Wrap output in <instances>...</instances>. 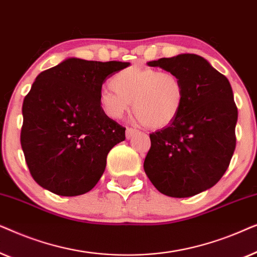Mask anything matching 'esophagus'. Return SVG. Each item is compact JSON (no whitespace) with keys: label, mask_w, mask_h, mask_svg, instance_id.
Returning <instances> with one entry per match:
<instances>
[{"label":"esophagus","mask_w":257,"mask_h":257,"mask_svg":"<svg viewBox=\"0 0 257 257\" xmlns=\"http://www.w3.org/2000/svg\"><path fill=\"white\" fill-rule=\"evenodd\" d=\"M138 131H137L136 128H133V127H127L126 128V138L127 139H131L132 137H133V135H135V133H137Z\"/></svg>","instance_id":"obj_1"}]
</instances>
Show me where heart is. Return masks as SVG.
<instances>
[{"label":"heart","instance_id":"b5f03b06","mask_svg":"<svg viewBox=\"0 0 257 257\" xmlns=\"http://www.w3.org/2000/svg\"><path fill=\"white\" fill-rule=\"evenodd\" d=\"M110 86L99 93L101 111L112 119L132 108L136 119L150 128L171 125L184 107L185 84L175 72L156 68L130 66L112 77Z\"/></svg>","mask_w":257,"mask_h":257}]
</instances>
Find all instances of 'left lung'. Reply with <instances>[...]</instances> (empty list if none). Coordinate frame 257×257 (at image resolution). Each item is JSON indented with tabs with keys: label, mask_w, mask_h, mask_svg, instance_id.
Here are the masks:
<instances>
[{
	"label": "left lung",
	"mask_w": 257,
	"mask_h": 257,
	"mask_svg": "<svg viewBox=\"0 0 257 257\" xmlns=\"http://www.w3.org/2000/svg\"><path fill=\"white\" fill-rule=\"evenodd\" d=\"M175 72L185 84L178 118L150 135L144 170L158 191L187 198L213 187L236 146L237 107L229 80L201 56L182 54L147 63Z\"/></svg>",
	"instance_id": "1"
}]
</instances>
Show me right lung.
Instances as JSON below:
<instances>
[{"label":"right lung","instance_id":"1","mask_svg":"<svg viewBox=\"0 0 257 257\" xmlns=\"http://www.w3.org/2000/svg\"><path fill=\"white\" fill-rule=\"evenodd\" d=\"M130 63L69 58L37 76L24 97L21 146L31 177L57 195L76 196L99 181L125 127L101 111L106 78Z\"/></svg>","mask_w":257,"mask_h":257}]
</instances>
